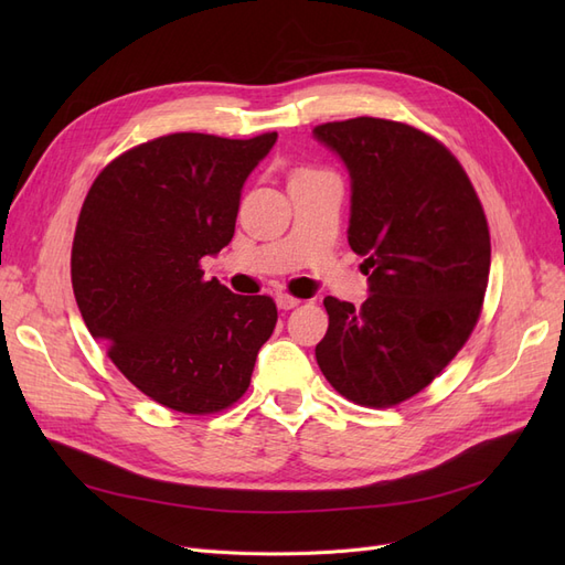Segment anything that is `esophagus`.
Wrapping results in <instances>:
<instances>
[{
  "label": "esophagus",
  "instance_id": "1",
  "mask_svg": "<svg viewBox=\"0 0 565 565\" xmlns=\"http://www.w3.org/2000/svg\"><path fill=\"white\" fill-rule=\"evenodd\" d=\"M276 303H278V309L289 311V309H295V306H299L301 301L295 299V297H289V295H278V297H276Z\"/></svg>",
  "mask_w": 565,
  "mask_h": 565
}]
</instances>
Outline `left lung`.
Listing matches in <instances>:
<instances>
[{
	"mask_svg": "<svg viewBox=\"0 0 565 565\" xmlns=\"http://www.w3.org/2000/svg\"><path fill=\"white\" fill-rule=\"evenodd\" d=\"M313 136L347 167L349 245L370 276L361 309L324 297L330 328L316 361L349 401L396 405L434 382L481 316L488 221L465 169L429 134L355 117Z\"/></svg>",
	"mask_w": 565,
	"mask_h": 565,
	"instance_id": "left-lung-1",
	"label": "left lung"
}]
</instances>
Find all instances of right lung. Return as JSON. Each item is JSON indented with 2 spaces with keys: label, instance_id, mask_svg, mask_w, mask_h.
<instances>
[{
  "label": "right lung",
  "instance_id": "right-lung-1",
  "mask_svg": "<svg viewBox=\"0 0 565 565\" xmlns=\"http://www.w3.org/2000/svg\"><path fill=\"white\" fill-rule=\"evenodd\" d=\"M278 134H169L127 150L82 204L73 289L92 337L148 398L185 415L233 405L273 334L270 297L204 280L235 233L241 195Z\"/></svg>",
  "mask_w": 565,
  "mask_h": 565
}]
</instances>
